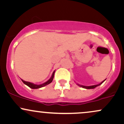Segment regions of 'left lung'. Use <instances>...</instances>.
Wrapping results in <instances>:
<instances>
[{
	"mask_svg": "<svg viewBox=\"0 0 124 124\" xmlns=\"http://www.w3.org/2000/svg\"><path fill=\"white\" fill-rule=\"evenodd\" d=\"M105 81V80H103V81L102 83H100L99 84H98V85H91V86H84V85H79V84H78L79 86H81V87H83V88H86V89H93V88H95V87H96L97 86H99V85H100L101 84H102L103 83L104 81Z\"/></svg>",
	"mask_w": 124,
	"mask_h": 124,
	"instance_id": "1",
	"label": "left lung"
}]
</instances>
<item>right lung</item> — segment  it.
Segmentation results:
<instances>
[{
  "label": "right lung",
  "instance_id": "right-lung-1",
  "mask_svg": "<svg viewBox=\"0 0 124 124\" xmlns=\"http://www.w3.org/2000/svg\"><path fill=\"white\" fill-rule=\"evenodd\" d=\"M54 73H55V71H54L53 73V75H52V76L51 78L49 79L48 80L47 82H46V83H44V84H40V85H37V84H33V83H30V82H28V81H25L24 80H22V82H23V83H24L25 84H26V85H28L29 87L31 88H32V89H38V88H41V87H43V86L47 85L50 84L51 83L52 81H53V80L54 78Z\"/></svg>",
  "mask_w": 124,
  "mask_h": 124
}]
</instances>
